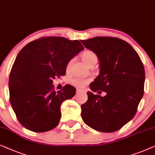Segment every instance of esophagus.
<instances>
[{
    "label": "esophagus",
    "instance_id": "1",
    "mask_svg": "<svg viewBox=\"0 0 155 155\" xmlns=\"http://www.w3.org/2000/svg\"><path fill=\"white\" fill-rule=\"evenodd\" d=\"M83 91H84V90H82V89H77V94H79L80 92H83Z\"/></svg>",
    "mask_w": 155,
    "mask_h": 155
}]
</instances>
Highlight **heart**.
Wrapping results in <instances>:
<instances>
[{
  "instance_id": "b5f03b06",
  "label": "heart",
  "mask_w": 155,
  "mask_h": 155,
  "mask_svg": "<svg viewBox=\"0 0 155 155\" xmlns=\"http://www.w3.org/2000/svg\"><path fill=\"white\" fill-rule=\"evenodd\" d=\"M82 59L87 66H90L93 64H96L98 61V57L94 51L91 50H86L82 54ZM73 62V59L69 61L67 65V68H70L71 64ZM89 82V80L87 78H84L82 77H75L72 80V84L78 88H82L87 83Z\"/></svg>"
}]
</instances>
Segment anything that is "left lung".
<instances>
[{
    "mask_svg": "<svg viewBox=\"0 0 155 155\" xmlns=\"http://www.w3.org/2000/svg\"><path fill=\"white\" fill-rule=\"evenodd\" d=\"M80 42L97 55L100 74L90 84L88 100L81 105L86 124L98 131L110 133L120 129L135 116L144 94L145 69L136 50L124 40L95 37Z\"/></svg>",
    "mask_w": 155,
    "mask_h": 155,
    "instance_id": "left-lung-1",
    "label": "left lung"
}]
</instances>
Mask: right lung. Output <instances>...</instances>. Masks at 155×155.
<instances>
[{
    "label": "right lung",
    "mask_w": 155,
    "mask_h": 155,
    "mask_svg": "<svg viewBox=\"0 0 155 155\" xmlns=\"http://www.w3.org/2000/svg\"><path fill=\"white\" fill-rule=\"evenodd\" d=\"M78 40L43 37L29 42L18 54L9 78L10 101L22 126L45 132L59 124L61 105L75 96L70 84L54 91L53 79L66 75L68 63L84 50Z\"/></svg>",
    "instance_id": "1"
}]
</instances>
